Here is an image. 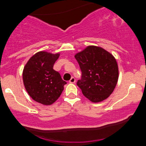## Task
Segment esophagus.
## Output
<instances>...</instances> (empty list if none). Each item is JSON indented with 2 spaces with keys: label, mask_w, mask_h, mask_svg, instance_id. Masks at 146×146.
<instances>
[{
  "label": "esophagus",
  "mask_w": 146,
  "mask_h": 146,
  "mask_svg": "<svg viewBox=\"0 0 146 146\" xmlns=\"http://www.w3.org/2000/svg\"><path fill=\"white\" fill-rule=\"evenodd\" d=\"M69 82H70V83H75V82H76V79H75V78L72 77L71 78H70V80H69Z\"/></svg>",
  "instance_id": "34e87169"
}]
</instances>
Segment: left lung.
Returning a JSON list of instances; mask_svg holds the SVG:
<instances>
[{
  "instance_id": "obj_1",
  "label": "left lung",
  "mask_w": 146,
  "mask_h": 146,
  "mask_svg": "<svg viewBox=\"0 0 146 146\" xmlns=\"http://www.w3.org/2000/svg\"><path fill=\"white\" fill-rule=\"evenodd\" d=\"M82 71L77 82L82 94L92 102L104 100L114 91L119 78V68L114 56L103 48L88 46L75 55Z\"/></svg>"
}]
</instances>
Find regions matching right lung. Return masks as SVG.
Returning <instances> with one entry per match:
<instances>
[{"instance_id":"right-lung-1","label":"right lung","mask_w":146,"mask_h":146,"mask_svg":"<svg viewBox=\"0 0 146 146\" xmlns=\"http://www.w3.org/2000/svg\"><path fill=\"white\" fill-rule=\"evenodd\" d=\"M59 56V53L39 51L29 58L23 69V83L28 95L44 105L55 102L66 84L60 73L53 68Z\"/></svg>"}]
</instances>
